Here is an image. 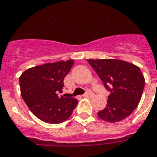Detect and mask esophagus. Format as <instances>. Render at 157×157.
<instances>
[{
    "label": "esophagus",
    "instance_id": "obj_1",
    "mask_svg": "<svg viewBox=\"0 0 157 157\" xmlns=\"http://www.w3.org/2000/svg\"><path fill=\"white\" fill-rule=\"evenodd\" d=\"M93 95H94V93L92 92V91L87 90V92H86L85 94H83V97L84 98H90V97H92Z\"/></svg>",
    "mask_w": 157,
    "mask_h": 157
}]
</instances>
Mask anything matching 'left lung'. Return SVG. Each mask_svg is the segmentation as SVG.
<instances>
[{
    "label": "left lung",
    "instance_id": "left-lung-1",
    "mask_svg": "<svg viewBox=\"0 0 157 157\" xmlns=\"http://www.w3.org/2000/svg\"><path fill=\"white\" fill-rule=\"evenodd\" d=\"M103 86L110 91L107 106L98 112L101 119L118 122L128 117L138 107L145 86L139 67L119 59H87Z\"/></svg>",
    "mask_w": 157,
    "mask_h": 157
}]
</instances>
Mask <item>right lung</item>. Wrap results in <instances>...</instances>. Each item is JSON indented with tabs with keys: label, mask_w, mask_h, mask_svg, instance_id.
<instances>
[{
	"label": "right lung",
	"mask_w": 157,
	"mask_h": 157,
	"mask_svg": "<svg viewBox=\"0 0 157 157\" xmlns=\"http://www.w3.org/2000/svg\"><path fill=\"white\" fill-rule=\"evenodd\" d=\"M73 63V59H69L33 67L19 77L23 100L40 121L59 124L71 117L78 101L75 98L59 97L58 93H62L64 77Z\"/></svg>",
	"instance_id": "right-lung-1"
}]
</instances>
